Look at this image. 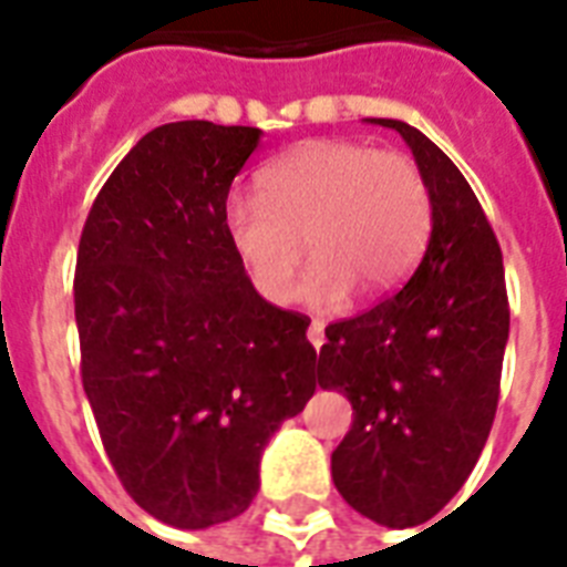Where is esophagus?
Returning <instances> with one entry per match:
<instances>
[{
	"mask_svg": "<svg viewBox=\"0 0 567 567\" xmlns=\"http://www.w3.org/2000/svg\"><path fill=\"white\" fill-rule=\"evenodd\" d=\"M309 341L315 350H320L323 347V341H327V336H323V320H311L309 323Z\"/></svg>",
	"mask_w": 567,
	"mask_h": 567,
	"instance_id": "obj_1",
	"label": "esophagus"
}]
</instances>
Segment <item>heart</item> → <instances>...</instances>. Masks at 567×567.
Segmentation results:
<instances>
[{"label":"heart","instance_id":"obj_1","mask_svg":"<svg viewBox=\"0 0 567 567\" xmlns=\"http://www.w3.org/2000/svg\"><path fill=\"white\" fill-rule=\"evenodd\" d=\"M223 223L267 302L291 300L309 244L315 261L302 276V302L336 309L353 288L382 297L412 274L430 240L432 196L405 153L318 137L267 164L261 194H231Z\"/></svg>","mask_w":567,"mask_h":567}]
</instances>
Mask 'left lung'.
<instances>
[{
  "label": "left lung",
  "instance_id": "obj_1",
  "mask_svg": "<svg viewBox=\"0 0 567 567\" xmlns=\"http://www.w3.org/2000/svg\"><path fill=\"white\" fill-rule=\"evenodd\" d=\"M400 132L432 196V231L412 279L371 311L329 323L320 388H341L353 426L332 480L359 515L405 529L465 485L492 432L509 300L501 244L458 167L403 120Z\"/></svg>",
  "mask_w": 567,
  "mask_h": 567
}]
</instances>
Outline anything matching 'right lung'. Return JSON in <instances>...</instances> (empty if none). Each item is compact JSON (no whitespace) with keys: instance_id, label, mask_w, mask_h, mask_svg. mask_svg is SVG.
<instances>
[{"instance_id":"1","label":"right lung","mask_w":567,"mask_h":567,"mask_svg":"<svg viewBox=\"0 0 567 567\" xmlns=\"http://www.w3.org/2000/svg\"><path fill=\"white\" fill-rule=\"evenodd\" d=\"M261 128L164 123L93 203L75 258L82 385L111 465L162 524L238 518L318 388L309 318L252 288L223 208Z\"/></svg>"}]
</instances>
